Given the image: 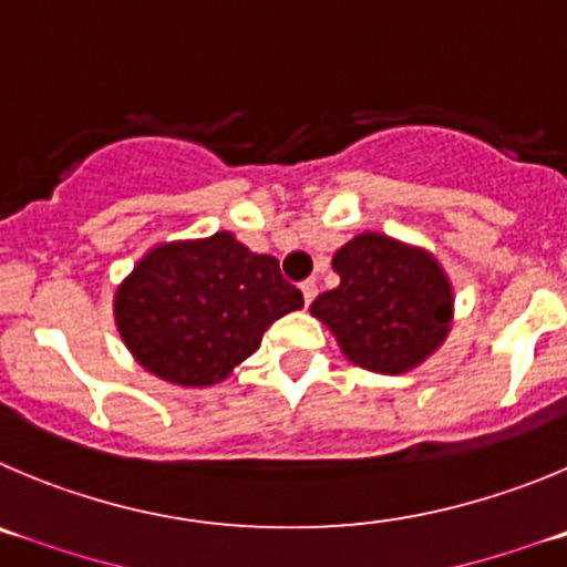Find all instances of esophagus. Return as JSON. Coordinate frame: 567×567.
Returning <instances> with one entry per match:
<instances>
[{
	"label": "esophagus",
	"instance_id": "obj_1",
	"mask_svg": "<svg viewBox=\"0 0 567 567\" xmlns=\"http://www.w3.org/2000/svg\"><path fill=\"white\" fill-rule=\"evenodd\" d=\"M316 293H319V285H316L313 279H305V282H301V296H305V305H310V301L316 299Z\"/></svg>",
	"mask_w": 567,
	"mask_h": 567
}]
</instances>
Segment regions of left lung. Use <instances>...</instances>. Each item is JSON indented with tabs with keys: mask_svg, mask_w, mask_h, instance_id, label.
I'll list each match as a JSON object with an SVG mask.
<instances>
[{
	"mask_svg": "<svg viewBox=\"0 0 567 567\" xmlns=\"http://www.w3.org/2000/svg\"><path fill=\"white\" fill-rule=\"evenodd\" d=\"M332 268L341 285L319 293L310 313L358 367L409 372L451 330L453 290L431 254L367 231L336 251Z\"/></svg>",
	"mask_w": 567,
	"mask_h": 567,
	"instance_id": "obj_1",
	"label": "left lung"
}]
</instances>
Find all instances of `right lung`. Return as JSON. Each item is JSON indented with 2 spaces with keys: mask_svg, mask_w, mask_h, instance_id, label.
I'll return each mask as SVG.
<instances>
[{
  "mask_svg": "<svg viewBox=\"0 0 567 567\" xmlns=\"http://www.w3.org/2000/svg\"><path fill=\"white\" fill-rule=\"evenodd\" d=\"M301 305V290L282 277L277 259L218 231L145 254L116 290L114 316L147 372L178 385H212Z\"/></svg>",
  "mask_w": 567,
  "mask_h": 567,
  "instance_id": "add662e5",
  "label": "right lung"
}]
</instances>
